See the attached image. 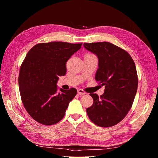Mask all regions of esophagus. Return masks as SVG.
Returning a JSON list of instances; mask_svg holds the SVG:
<instances>
[{"label": "esophagus", "mask_w": 158, "mask_h": 158, "mask_svg": "<svg viewBox=\"0 0 158 158\" xmlns=\"http://www.w3.org/2000/svg\"><path fill=\"white\" fill-rule=\"evenodd\" d=\"M77 93L79 94V95H85V93L84 90H82V89H78L77 90Z\"/></svg>", "instance_id": "34e87169"}]
</instances>
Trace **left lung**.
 Wrapping results in <instances>:
<instances>
[{
    "label": "left lung",
    "mask_w": 158,
    "mask_h": 158,
    "mask_svg": "<svg viewBox=\"0 0 158 158\" xmlns=\"http://www.w3.org/2000/svg\"><path fill=\"white\" fill-rule=\"evenodd\" d=\"M84 47L98 56L95 78L106 89L100 97L89 94L94 103L86 109L88 115L99 127L115 125L127 115L135 98L138 82L135 64L127 51L111 43H84Z\"/></svg>",
    "instance_id": "1"
}]
</instances>
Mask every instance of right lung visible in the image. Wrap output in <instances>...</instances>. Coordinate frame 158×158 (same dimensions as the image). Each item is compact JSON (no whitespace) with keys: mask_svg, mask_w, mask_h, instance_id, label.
Returning a JSON list of instances; mask_svg holds the SVG:
<instances>
[{"mask_svg":"<svg viewBox=\"0 0 158 158\" xmlns=\"http://www.w3.org/2000/svg\"><path fill=\"white\" fill-rule=\"evenodd\" d=\"M82 45L43 43L27 52L19 73V90L23 106L37 122L52 125L64 117L77 91L59 89L56 84L59 76L66 74V62Z\"/></svg>","mask_w":158,"mask_h":158,"instance_id":"1","label":"right lung"}]
</instances>
